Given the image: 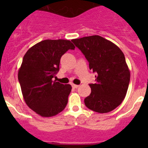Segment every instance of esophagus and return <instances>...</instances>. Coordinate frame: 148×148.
<instances>
[{
  "label": "esophagus",
  "instance_id": "1",
  "mask_svg": "<svg viewBox=\"0 0 148 148\" xmlns=\"http://www.w3.org/2000/svg\"><path fill=\"white\" fill-rule=\"evenodd\" d=\"M72 87H73V88L76 89V88H78V87H79V85H76V84H72Z\"/></svg>",
  "mask_w": 148,
  "mask_h": 148
}]
</instances>
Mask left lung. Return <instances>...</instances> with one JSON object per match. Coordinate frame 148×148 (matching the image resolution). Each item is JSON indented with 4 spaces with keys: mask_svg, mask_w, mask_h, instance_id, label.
<instances>
[{
    "mask_svg": "<svg viewBox=\"0 0 148 148\" xmlns=\"http://www.w3.org/2000/svg\"><path fill=\"white\" fill-rule=\"evenodd\" d=\"M89 62L90 70L96 73L95 83L90 84L91 93L84 99L86 107L99 113L113 110L127 94L130 73L125 55L115 44L92 35L72 40Z\"/></svg>",
    "mask_w": 148,
    "mask_h": 148,
    "instance_id": "obj_1",
    "label": "left lung"
}]
</instances>
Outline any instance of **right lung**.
<instances>
[{
    "label": "right lung",
    "instance_id": "1",
    "mask_svg": "<svg viewBox=\"0 0 148 148\" xmlns=\"http://www.w3.org/2000/svg\"><path fill=\"white\" fill-rule=\"evenodd\" d=\"M74 49L69 40H44L32 46L23 56L18 81L26 104L37 114L51 117L66 107L71 85L53 78L59 70L61 56Z\"/></svg>",
    "mask_w": 148,
    "mask_h": 148
}]
</instances>
